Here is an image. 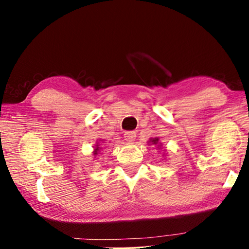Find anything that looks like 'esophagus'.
<instances>
[{"label": "esophagus", "mask_w": 249, "mask_h": 249, "mask_svg": "<svg viewBox=\"0 0 249 249\" xmlns=\"http://www.w3.org/2000/svg\"><path fill=\"white\" fill-rule=\"evenodd\" d=\"M135 137H136V132H134V130H127L124 133V138L127 142H133Z\"/></svg>", "instance_id": "34e87169"}]
</instances>
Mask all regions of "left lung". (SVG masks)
Here are the masks:
<instances>
[{"label":"left lung","instance_id":"8db88e82","mask_svg":"<svg viewBox=\"0 0 249 249\" xmlns=\"http://www.w3.org/2000/svg\"><path fill=\"white\" fill-rule=\"evenodd\" d=\"M150 142H153V144H155V145H156V144H157V142H158V138H154V140H151Z\"/></svg>","mask_w":249,"mask_h":249}]
</instances>
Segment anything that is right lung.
<instances>
[{
    "instance_id": "add662e5",
    "label": "right lung",
    "mask_w": 249,
    "mask_h": 249,
    "mask_svg": "<svg viewBox=\"0 0 249 249\" xmlns=\"http://www.w3.org/2000/svg\"><path fill=\"white\" fill-rule=\"evenodd\" d=\"M100 148H99V147H96V148L94 149V155H96V154H98V150H99Z\"/></svg>"
}]
</instances>
